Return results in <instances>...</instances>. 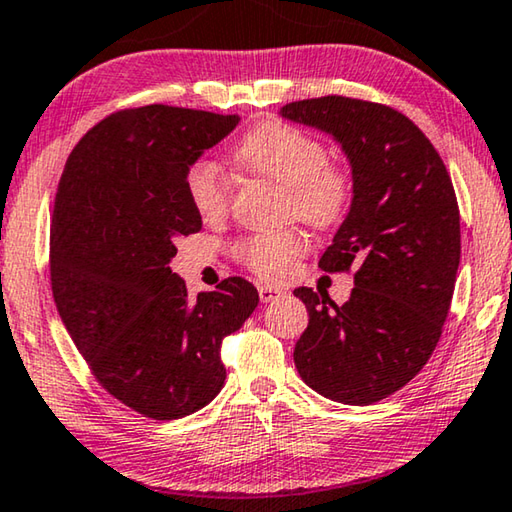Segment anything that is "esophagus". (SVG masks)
Wrapping results in <instances>:
<instances>
[{"label": "esophagus", "instance_id": "esophagus-1", "mask_svg": "<svg viewBox=\"0 0 512 512\" xmlns=\"http://www.w3.org/2000/svg\"><path fill=\"white\" fill-rule=\"evenodd\" d=\"M281 297H283V290H276L270 286H258V299H261V304H272V301Z\"/></svg>", "mask_w": 512, "mask_h": 512}]
</instances>
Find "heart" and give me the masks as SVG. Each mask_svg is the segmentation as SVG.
Segmentation results:
<instances>
[{
	"mask_svg": "<svg viewBox=\"0 0 512 512\" xmlns=\"http://www.w3.org/2000/svg\"><path fill=\"white\" fill-rule=\"evenodd\" d=\"M236 163L249 177L274 181L288 192V215L320 229L342 222L354 201V177L329 161V149L315 133L283 120H263L236 147ZM186 192L204 222L229 213L233 188L213 163H195L186 172ZM308 240L299 229L254 233L233 245V258L263 281H283L306 254Z\"/></svg>",
	"mask_w": 512,
	"mask_h": 512,
	"instance_id": "obj_1",
	"label": "heart"
}]
</instances>
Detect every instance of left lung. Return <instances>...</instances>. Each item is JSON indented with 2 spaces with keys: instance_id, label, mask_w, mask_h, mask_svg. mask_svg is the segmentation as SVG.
I'll use <instances>...</instances> for the list:
<instances>
[{
  "instance_id": "obj_1",
  "label": "left lung",
  "mask_w": 512,
  "mask_h": 512,
  "mask_svg": "<svg viewBox=\"0 0 512 512\" xmlns=\"http://www.w3.org/2000/svg\"><path fill=\"white\" fill-rule=\"evenodd\" d=\"M292 122L340 142L354 201L324 251V272H354L338 306L297 288L308 329L295 347L301 379L349 406H370L420 374L438 345L460 263V213L440 154L392 106L326 95L281 108Z\"/></svg>"
}]
</instances>
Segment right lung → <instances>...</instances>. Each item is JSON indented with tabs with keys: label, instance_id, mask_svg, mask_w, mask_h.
Masks as SVG:
<instances>
[{
	"label": "right lung",
	"instance_id": "obj_1",
	"mask_svg": "<svg viewBox=\"0 0 512 512\" xmlns=\"http://www.w3.org/2000/svg\"><path fill=\"white\" fill-rule=\"evenodd\" d=\"M238 115L149 104L95 124L58 181L49 276L58 315L97 383L152 420H179L222 390V340L258 306L229 276L188 297L174 240L201 229L186 172Z\"/></svg>",
	"mask_w": 512,
	"mask_h": 512
}]
</instances>
